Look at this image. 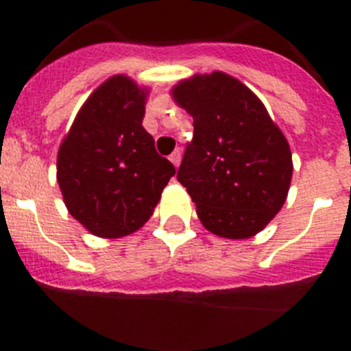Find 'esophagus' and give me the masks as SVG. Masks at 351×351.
Masks as SVG:
<instances>
[{
  "instance_id": "esophagus-1",
  "label": "esophagus",
  "mask_w": 351,
  "mask_h": 351,
  "mask_svg": "<svg viewBox=\"0 0 351 351\" xmlns=\"http://www.w3.org/2000/svg\"><path fill=\"white\" fill-rule=\"evenodd\" d=\"M181 158H182V153H181V149H176L172 154H170V161L173 163V167L178 169L179 163H181Z\"/></svg>"
}]
</instances>
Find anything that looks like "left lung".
Here are the masks:
<instances>
[{
	"mask_svg": "<svg viewBox=\"0 0 351 351\" xmlns=\"http://www.w3.org/2000/svg\"><path fill=\"white\" fill-rule=\"evenodd\" d=\"M193 117L178 181L218 237L250 239L285 206L293 163L287 137L247 86L225 71L195 73L170 89Z\"/></svg>",
	"mask_w": 351,
	"mask_h": 351,
	"instance_id": "1",
	"label": "left lung"
}]
</instances>
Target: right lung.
<instances>
[{"label":"right lung","instance_id":"obj_1","mask_svg":"<svg viewBox=\"0 0 351 351\" xmlns=\"http://www.w3.org/2000/svg\"><path fill=\"white\" fill-rule=\"evenodd\" d=\"M149 93L125 73L108 77L84 101L58 149L64 206L96 237L141 230L176 173L142 126Z\"/></svg>","mask_w":351,"mask_h":351}]
</instances>
